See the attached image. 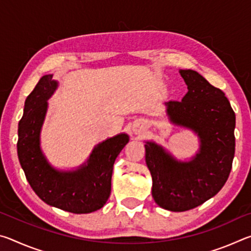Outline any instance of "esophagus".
Segmentation results:
<instances>
[{
	"label": "esophagus",
	"instance_id": "esophagus-1",
	"mask_svg": "<svg viewBox=\"0 0 251 251\" xmlns=\"http://www.w3.org/2000/svg\"><path fill=\"white\" fill-rule=\"evenodd\" d=\"M144 129V124L143 123H138L133 127V130L135 131V134H141Z\"/></svg>",
	"mask_w": 251,
	"mask_h": 251
}]
</instances>
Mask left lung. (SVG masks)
Returning a JSON list of instances; mask_svg holds the SVG:
<instances>
[{"mask_svg":"<svg viewBox=\"0 0 251 251\" xmlns=\"http://www.w3.org/2000/svg\"><path fill=\"white\" fill-rule=\"evenodd\" d=\"M179 73L188 88L180 101L169 100L173 124L194 130L201 148L189 161H178L154 142H146L145 159L152 178L151 195L158 206L186 211L214 197L231 171L236 116L225 93L193 70Z\"/></svg>","mask_w":251,"mask_h":251,"instance_id":"8db88e82","label":"left lung"}]
</instances>
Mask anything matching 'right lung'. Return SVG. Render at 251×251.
I'll use <instances>...</instances> for the list:
<instances>
[{"label": "right lung", "instance_id": "obj_1", "mask_svg": "<svg viewBox=\"0 0 251 251\" xmlns=\"http://www.w3.org/2000/svg\"><path fill=\"white\" fill-rule=\"evenodd\" d=\"M53 74L44 75L27 96L19 123L18 155L28 184L50 206L88 214L103 207L110 195L113 166L129 141L127 134L106 139L93 150L90 158L76 171H57L50 165L40 146L48 100L57 88Z\"/></svg>", "mask_w": 251, "mask_h": 251}]
</instances>
